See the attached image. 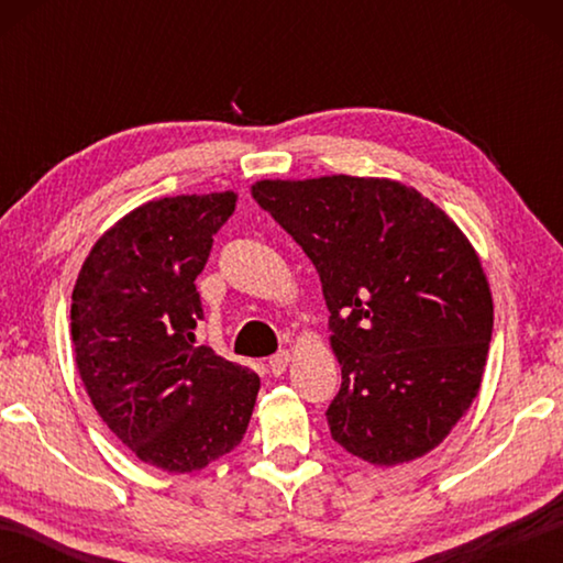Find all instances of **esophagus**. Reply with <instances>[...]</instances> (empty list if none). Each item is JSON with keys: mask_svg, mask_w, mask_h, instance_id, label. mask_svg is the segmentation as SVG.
I'll return each mask as SVG.
<instances>
[{"mask_svg": "<svg viewBox=\"0 0 563 563\" xmlns=\"http://www.w3.org/2000/svg\"><path fill=\"white\" fill-rule=\"evenodd\" d=\"M290 360H292V355L288 350H283V352H278V355L275 357H271V362H268V367H271V373L275 375V377H280L285 369H288V365H290Z\"/></svg>", "mask_w": 563, "mask_h": 563, "instance_id": "1", "label": "esophagus"}]
</instances>
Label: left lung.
Returning <instances> with one entry per match:
<instances>
[{
	"instance_id": "obj_1",
	"label": "left lung",
	"mask_w": 563,
	"mask_h": 563,
	"mask_svg": "<svg viewBox=\"0 0 563 563\" xmlns=\"http://www.w3.org/2000/svg\"><path fill=\"white\" fill-rule=\"evenodd\" d=\"M251 194L320 275L342 369L332 440L375 466L432 452L487 365L494 302L470 238L393 178H265Z\"/></svg>"
}]
</instances>
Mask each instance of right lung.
<instances>
[{"label":"right lung","instance_id":"right-lung-1","mask_svg":"<svg viewBox=\"0 0 563 563\" xmlns=\"http://www.w3.org/2000/svg\"><path fill=\"white\" fill-rule=\"evenodd\" d=\"M238 194L166 196L103 233L71 292L76 369L129 450L170 474L201 472L241 444L261 377L194 347L196 278Z\"/></svg>","mask_w":563,"mask_h":563}]
</instances>
